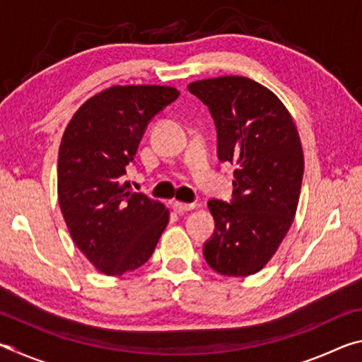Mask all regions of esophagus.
Segmentation results:
<instances>
[{"label":"esophagus","mask_w":362,"mask_h":362,"mask_svg":"<svg viewBox=\"0 0 362 362\" xmlns=\"http://www.w3.org/2000/svg\"><path fill=\"white\" fill-rule=\"evenodd\" d=\"M173 209L177 212V214H183V212H188L194 209V204L193 203H180V201H174L173 203Z\"/></svg>","instance_id":"obj_1"}]
</instances>
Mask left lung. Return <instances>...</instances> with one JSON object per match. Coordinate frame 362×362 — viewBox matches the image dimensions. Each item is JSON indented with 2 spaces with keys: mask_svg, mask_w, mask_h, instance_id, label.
I'll list each match as a JSON object with an SVG mask.
<instances>
[{
  "mask_svg": "<svg viewBox=\"0 0 362 362\" xmlns=\"http://www.w3.org/2000/svg\"><path fill=\"white\" fill-rule=\"evenodd\" d=\"M209 108L220 161L235 164L233 199L207 206L216 231L204 259L223 276H249L267 265L296 217L303 151L291 113L272 90L244 76L188 84Z\"/></svg>",
  "mask_w": 362,
  "mask_h": 362,
  "instance_id": "left-lung-1",
  "label": "left lung"
}]
</instances>
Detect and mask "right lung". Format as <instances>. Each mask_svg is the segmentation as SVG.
I'll use <instances>...</instances> for the list:
<instances>
[{
	"label": "right lung",
	"mask_w": 362,
	"mask_h": 362,
	"mask_svg": "<svg viewBox=\"0 0 362 362\" xmlns=\"http://www.w3.org/2000/svg\"><path fill=\"white\" fill-rule=\"evenodd\" d=\"M169 86H112L73 115L59 148L57 194L71 240L107 276L150 259L169 209L122 182L153 116L179 97Z\"/></svg>",
	"instance_id": "right-lung-1"
}]
</instances>
